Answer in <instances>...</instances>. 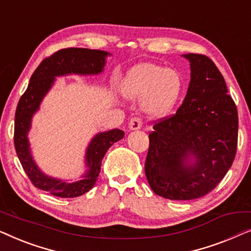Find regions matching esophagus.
<instances>
[{"instance_id":"1","label":"esophagus","mask_w":251,"mask_h":251,"mask_svg":"<svg viewBox=\"0 0 251 251\" xmlns=\"http://www.w3.org/2000/svg\"><path fill=\"white\" fill-rule=\"evenodd\" d=\"M142 125H143L142 120H140L139 118H133L130 120V122H129V129L130 130H138L142 128Z\"/></svg>"}]
</instances>
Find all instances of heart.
<instances>
[{"instance_id":"obj_1","label":"heart","mask_w":251,"mask_h":251,"mask_svg":"<svg viewBox=\"0 0 251 251\" xmlns=\"http://www.w3.org/2000/svg\"><path fill=\"white\" fill-rule=\"evenodd\" d=\"M183 78L175 68L156 64L137 65L123 83V94L129 99H143L142 108L151 118L169 114L179 100Z\"/></svg>"}]
</instances>
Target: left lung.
Instances as JSON below:
<instances>
[{
  "mask_svg": "<svg viewBox=\"0 0 251 251\" xmlns=\"http://www.w3.org/2000/svg\"><path fill=\"white\" fill-rule=\"evenodd\" d=\"M191 81L176 114L154 125L145 162L153 192L193 200L214 190L231 168L238 145V111L225 80L207 56L183 54Z\"/></svg>",
  "mask_w": 251,
  "mask_h": 251,
  "instance_id": "obj_1",
  "label": "left lung"
}]
</instances>
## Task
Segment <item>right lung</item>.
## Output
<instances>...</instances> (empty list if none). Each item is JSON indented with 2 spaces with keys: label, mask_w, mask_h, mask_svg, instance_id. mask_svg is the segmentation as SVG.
<instances>
[{
  "label": "right lung",
  "mask_w": 251,
  "mask_h": 251,
  "mask_svg": "<svg viewBox=\"0 0 251 251\" xmlns=\"http://www.w3.org/2000/svg\"><path fill=\"white\" fill-rule=\"evenodd\" d=\"M107 51L84 48H68L54 52L39 65L28 87L20 97L15 115V147L25 173L34 186L59 198H76L94 187L100 173L101 161L113 144L125 137L120 129L98 132L92 137L85 151L84 162L87 171L80 180L71 181L48 176L37 167L30 152L28 132L33 115L39 111L41 102L50 91L57 76L64 75H98L104 71Z\"/></svg>",
  "instance_id": "obj_1"
}]
</instances>
